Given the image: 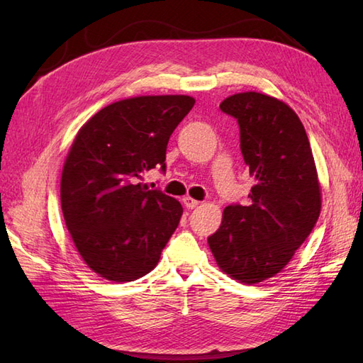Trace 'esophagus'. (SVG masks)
Returning <instances> with one entry per match:
<instances>
[{"label":"esophagus","mask_w":363,"mask_h":363,"mask_svg":"<svg viewBox=\"0 0 363 363\" xmlns=\"http://www.w3.org/2000/svg\"><path fill=\"white\" fill-rule=\"evenodd\" d=\"M182 201H184V206H186L187 209H195V207L199 204V201H196V199L190 198V196H186L182 199Z\"/></svg>","instance_id":"1"}]
</instances>
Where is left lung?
Masks as SVG:
<instances>
[{"label":"left lung","instance_id":"left-lung-1","mask_svg":"<svg viewBox=\"0 0 363 363\" xmlns=\"http://www.w3.org/2000/svg\"><path fill=\"white\" fill-rule=\"evenodd\" d=\"M220 109L240 128V150L256 179L250 206L233 204L207 238L221 272L243 284L273 277L317 223L321 190L313 154L295 111L257 91L226 98Z\"/></svg>","mask_w":363,"mask_h":363}]
</instances>
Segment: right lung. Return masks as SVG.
<instances>
[{"mask_svg":"<svg viewBox=\"0 0 363 363\" xmlns=\"http://www.w3.org/2000/svg\"><path fill=\"white\" fill-rule=\"evenodd\" d=\"M186 95L135 96L106 106L84 125L68 152L60 204L89 268L107 281L148 274L179 225L177 199L138 179L165 172L169 135L191 111Z\"/></svg>","mask_w":363,"mask_h":363,"instance_id":"right-lung-1","label":"right lung"}]
</instances>
